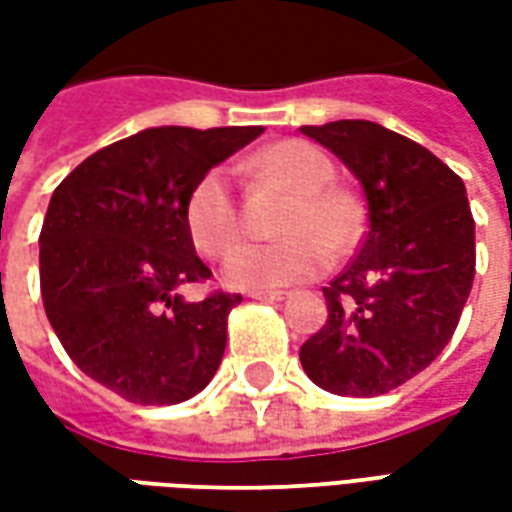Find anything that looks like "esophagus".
Returning a JSON list of instances; mask_svg holds the SVG:
<instances>
[{
	"instance_id": "1",
	"label": "esophagus",
	"mask_w": 512,
	"mask_h": 512,
	"mask_svg": "<svg viewBox=\"0 0 512 512\" xmlns=\"http://www.w3.org/2000/svg\"><path fill=\"white\" fill-rule=\"evenodd\" d=\"M249 296L257 301H285L288 299V293H285V290H252Z\"/></svg>"
}]
</instances>
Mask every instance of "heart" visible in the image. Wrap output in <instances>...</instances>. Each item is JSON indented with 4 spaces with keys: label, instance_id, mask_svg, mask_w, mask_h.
Listing matches in <instances>:
<instances>
[{
    "label": "heart",
    "instance_id": "1",
    "mask_svg": "<svg viewBox=\"0 0 512 512\" xmlns=\"http://www.w3.org/2000/svg\"><path fill=\"white\" fill-rule=\"evenodd\" d=\"M260 178L279 183L293 202L279 222V244H246L222 266V282L235 290H266L321 277L330 255H343L362 235V205L354 191L334 183L332 158L304 139L263 147L252 161ZM183 222L194 249L224 257L241 238V216L230 175L202 172L183 202Z\"/></svg>",
    "mask_w": 512,
    "mask_h": 512
}]
</instances>
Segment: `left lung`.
I'll use <instances>...</instances> for the list:
<instances>
[{"mask_svg": "<svg viewBox=\"0 0 512 512\" xmlns=\"http://www.w3.org/2000/svg\"><path fill=\"white\" fill-rule=\"evenodd\" d=\"M351 169L367 197L359 255L323 288L329 318L301 345L326 392L376 397L450 343L474 279V219L463 180L428 147L370 120L301 126Z\"/></svg>", "mask_w": 512, "mask_h": 512, "instance_id": "obj_1", "label": "left lung"}]
</instances>
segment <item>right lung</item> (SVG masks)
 <instances>
[{
	"instance_id": "right-lung-1",
	"label": "right lung",
	"mask_w": 512,
	"mask_h": 512,
	"mask_svg": "<svg viewBox=\"0 0 512 512\" xmlns=\"http://www.w3.org/2000/svg\"><path fill=\"white\" fill-rule=\"evenodd\" d=\"M260 126L147 128L84 158L54 189L40 230V293L76 367L139 406L202 392L222 365L241 296L178 290L211 279L183 222L202 172Z\"/></svg>"
}]
</instances>
